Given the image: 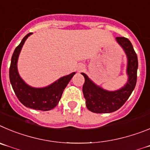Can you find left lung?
<instances>
[{
    "mask_svg": "<svg viewBox=\"0 0 150 150\" xmlns=\"http://www.w3.org/2000/svg\"><path fill=\"white\" fill-rule=\"evenodd\" d=\"M116 40L127 55L129 80L120 90L110 92L96 86L90 80L87 75L82 73L85 79L83 85V93L86 99V106L89 110L93 113L102 114L116 111L125 104L135 87L138 67L137 54L127 38L118 36Z\"/></svg>",
    "mask_w": 150,
    "mask_h": 150,
    "instance_id": "left-lung-1",
    "label": "left lung"
}]
</instances>
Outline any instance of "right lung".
<instances>
[{
    "label": "right lung",
    "mask_w": 150,
    "mask_h": 150,
    "mask_svg": "<svg viewBox=\"0 0 150 150\" xmlns=\"http://www.w3.org/2000/svg\"><path fill=\"white\" fill-rule=\"evenodd\" d=\"M31 33H28L23 38L13 52L9 67V80L16 96L25 107L46 111L54 108L57 105L63 90L75 72L60 78L50 86L43 88H33L25 83L18 75L17 61L25 40Z\"/></svg>",
    "instance_id": "add662e5"
}]
</instances>
